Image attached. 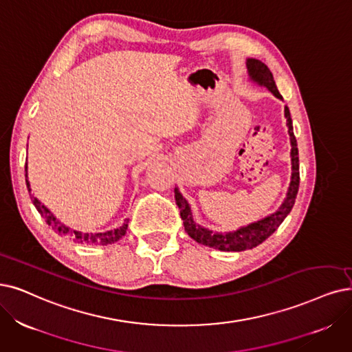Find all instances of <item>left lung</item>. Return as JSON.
I'll list each match as a JSON object with an SVG mask.
<instances>
[{
  "label": "left lung",
  "instance_id": "8db88e82",
  "mask_svg": "<svg viewBox=\"0 0 352 352\" xmlns=\"http://www.w3.org/2000/svg\"><path fill=\"white\" fill-rule=\"evenodd\" d=\"M247 69H248V76L251 80L257 82L258 85L265 87L278 100H283V96L280 95L277 91L276 82L273 79V74L270 69L267 67L263 62L257 59H247ZM285 117L286 124L289 129L290 135V144H292V180L287 189V195L280 205V208L276 210L274 214L265 217L257 222H252L245 225V227L238 228L236 231L230 232H214L208 228L201 227L199 223H196L192 217V210L188 204V201L184 198V195L179 192L177 188H175V198L176 205L180 209V217L184 219V227L188 235L196 243L202 245L217 248L221 251H244L251 250L265 241L277 228L278 225L285 221V218L289 215L292 210L294 201H296V195L299 190V151H298V143L296 137L293 134V125H292V117L290 111L287 107H285Z\"/></svg>",
  "mask_w": 352,
  "mask_h": 352
}]
</instances>
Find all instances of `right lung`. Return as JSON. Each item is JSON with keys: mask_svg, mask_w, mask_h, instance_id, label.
Masks as SVG:
<instances>
[{"mask_svg": "<svg viewBox=\"0 0 352 352\" xmlns=\"http://www.w3.org/2000/svg\"><path fill=\"white\" fill-rule=\"evenodd\" d=\"M25 184H27V188H29V192H32L29 176H27V163H25ZM32 199H33L36 209L38 210V214L45 218V221L50 225L56 234H59L60 236H65V238H70V240H74L80 244L108 245L112 243H117L120 238H122V235H125V232H127V228H129V219H125V222L121 225V227H118L116 230L105 231V232H80V231L66 227L65 223H62L58 218H56L43 204H41L37 198H34V196H32Z\"/></svg>", "mask_w": 352, "mask_h": 352, "instance_id": "add662e5", "label": "right lung"}]
</instances>
